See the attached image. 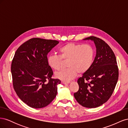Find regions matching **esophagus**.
<instances>
[{
  "label": "esophagus",
  "mask_w": 128,
  "mask_h": 128,
  "mask_svg": "<svg viewBox=\"0 0 128 128\" xmlns=\"http://www.w3.org/2000/svg\"><path fill=\"white\" fill-rule=\"evenodd\" d=\"M70 83V82H65V81H63L62 82V83L64 84H69Z\"/></svg>",
  "instance_id": "esophagus-1"
}]
</instances>
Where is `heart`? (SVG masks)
<instances>
[{"label": "heart", "mask_w": 128, "mask_h": 128, "mask_svg": "<svg viewBox=\"0 0 128 128\" xmlns=\"http://www.w3.org/2000/svg\"><path fill=\"white\" fill-rule=\"evenodd\" d=\"M59 56L50 55L48 64L53 70L61 68L63 61H68V67L56 73L55 76L66 82L72 80L78 72L82 74L92 66L94 57V50L91 45L68 43L62 46L58 51Z\"/></svg>", "instance_id": "obj_1"}]
</instances>
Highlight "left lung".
Listing matches in <instances>:
<instances>
[{"label":"left lung","instance_id":"left-lung-1","mask_svg":"<svg viewBox=\"0 0 128 128\" xmlns=\"http://www.w3.org/2000/svg\"><path fill=\"white\" fill-rule=\"evenodd\" d=\"M83 40L94 41L96 56L91 68L77 80L79 89L74 96L82 106L96 108L105 103L113 94L118 69L114 53L106 42L94 36Z\"/></svg>","mask_w":128,"mask_h":128}]
</instances>
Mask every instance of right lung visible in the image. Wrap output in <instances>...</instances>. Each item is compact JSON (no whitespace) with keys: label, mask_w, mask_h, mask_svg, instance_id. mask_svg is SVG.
Masks as SVG:
<instances>
[{"label":"right lung","mask_w":128,"mask_h":128,"mask_svg":"<svg viewBox=\"0 0 128 128\" xmlns=\"http://www.w3.org/2000/svg\"><path fill=\"white\" fill-rule=\"evenodd\" d=\"M59 42L33 38L15 52L11 72L15 91L20 99L34 108L46 107L56 98L59 79H53L48 54Z\"/></svg>","instance_id":"obj_1"}]
</instances>
